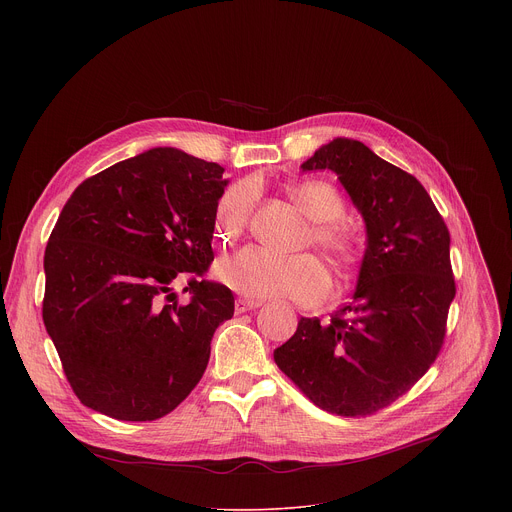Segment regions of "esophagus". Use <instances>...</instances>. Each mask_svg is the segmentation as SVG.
Returning <instances> with one entry per match:
<instances>
[{
	"instance_id": "34e87169",
	"label": "esophagus",
	"mask_w": 512,
	"mask_h": 512,
	"mask_svg": "<svg viewBox=\"0 0 512 512\" xmlns=\"http://www.w3.org/2000/svg\"><path fill=\"white\" fill-rule=\"evenodd\" d=\"M259 306H261V302H257V300L237 298V302H235V312H237V314H245V312H249V310L259 308Z\"/></svg>"
}]
</instances>
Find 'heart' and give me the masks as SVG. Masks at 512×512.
I'll use <instances>...</instances> for the list:
<instances>
[{
	"mask_svg": "<svg viewBox=\"0 0 512 512\" xmlns=\"http://www.w3.org/2000/svg\"><path fill=\"white\" fill-rule=\"evenodd\" d=\"M289 200L312 218L306 243H314L330 265L348 273L360 261V239L340 218L344 198L336 186L324 180H302L285 188ZM257 200V186L241 180L229 186L214 206V233L221 241H235L247 229ZM216 275L227 287L247 298H289L312 306L326 298L330 279L310 253L273 257L261 249L245 247L216 265Z\"/></svg>",
	"mask_w": 512,
	"mask_h": 512,
	"instance_id": "1",
	"label": "heart"
}]
</instances>
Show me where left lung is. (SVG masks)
Returning a JSON list of instances; mask_svg holds the SVG:
<instances>
[{"mask_svg":"<svg viewBox=\"0 0 512 512\" xmlns=\"http://www.w3.org/2000/svg\"><path fill=\"white\" fill-rule=\"evenodd\" d=\"M302 170L338 174L367 223V251L352 302L328 320L302 318L273 358L320 409L367 417L403 397L444 346L450 231L415 176L356 139L322 145Z\"/></svg>","mask_w":512,"mask_h":512,"instance_id":"left-lung-1","label":"left lung"}]
</instances>
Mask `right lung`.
<instances>
[{
  "mask_svg": "<svg viewBox=\"0 0 512 512\" xmlns=\"http://www.w3.org/2000/svg\"><path fill=\"white\" fill-rule=\"evenodd\" d=\"M225 168L156 148L87 178L44 251L42 320L83 405L154 421L198 385L233 291L204 279ZM186 280L189 302L173 287Z\"/></svg>",
  "mask_w": 512,
  "mask_h": 512,
  "instance_id": "1",
  "label": "right lung"
}]
</instances>
